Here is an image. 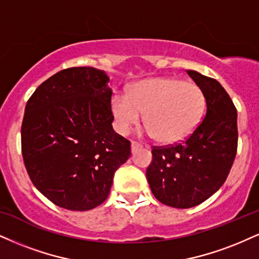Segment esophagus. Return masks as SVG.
<instances>
[{
    "label": "esophagus",
    "instance_id": "esophagus-1",
    "mask_svg": "<svg viewBox=\"0 0 259 259\" xmlns=\"http://www.w3.org/2000/svg\"><path fill=\"white\" fill-rule=\"evenodd\" d=\"M140 148H143V145H140V144H138V143H136V142L131 143V150H132V154H135L137 150H139Z\"/></svg>",
    "mask_w": 259,
    "mask_h": 259
}]
</instances>
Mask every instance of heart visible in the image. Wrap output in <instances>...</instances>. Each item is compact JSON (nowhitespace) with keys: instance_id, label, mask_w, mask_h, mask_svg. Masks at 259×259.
<instances>
[{"instance_id":"obj_1","label":"heart","mask_w":259,"mask_h":259,"mask_svg":"<svg viewBox=\"0 0 259 259\" xmlns=\"http://www.w3.org/2000/svg\"><path fill=\"white\" fill-rule=\"evenodd\" d=\"M205 104V95L196 82L156 76L132 84L127 95H113L110 113L121 135H127L144 114L149 135L159 143L174 144L188 138L199 126Z\"/></svg>"}]
</instances>
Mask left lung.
<instances>
[{"mask_svg":"<svg viewBox=\"0 0 259 259\" xmlns=\"http://www.w3.org/2000/svg\"><path fill=\"white\" fill-rule=\"evenodd\" d=\"M205 95L206 114L181 144L152 149L146 179L156 199L188 209L203 203L227 179L238 146V114L223 86L215 79L187 71Z\"/></svg>","mask_w":259,"mask_h":259,"instance_id":"obj_1","label":"left lung"}]
</instances>
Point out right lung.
<instances>
[{
  "instance_id": "obj_1",
  "label": "right lung",
  "mask_w": 259,
  "mask_h": 259,
  "mask_svg": "<svg viewBox=\"0 0 259 259\" xmlns=\"http://www.w3.org/2000/svg\"><path fill=\"white\" fill-rule=\"evenodd\" d=\"M109 76L94 67L63 69L38 86L25 108L22 157L31 181L57 206L86 211L107 199L131 156L114 132Z\"/></svg>"
}]
</instances>
